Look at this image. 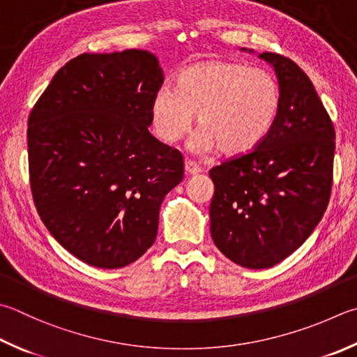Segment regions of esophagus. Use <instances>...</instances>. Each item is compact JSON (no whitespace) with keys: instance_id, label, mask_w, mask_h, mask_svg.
Instances as JSON below:
<instances>
[{"instance_id":"obj_1","label":"esophagus","mask_w":357,"mask_h":357,"mask_svg":"<svg viewBox=\"0 0 357 357\" xmlns=\"http://www.w3.org/2000/svg\"><path fill=\"white\" fill-rule=\"evenodd\" d=\"M185 171H186L188 176H196V174H199L202 171V167L196 163V161L186 160L185 161Z\"/></svg>"}]
</instances>
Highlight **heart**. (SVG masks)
Instances as JSON below:
<instances>
[{
	"label": "heart",
	"mask_w": 357,
	"mask_h": 357,
	"mask_svg": "<svg viewBox=\"0 0 357 357\" xmlns=\"http://www.w3.org/2000/svg\"><path fill=\"white\" fill-rule=\"evenodd\" d=\"M280 102V85L268 71L227 60H202L177 74L176 90H157L151 121L155 135L174 144L190 132L197 115V151L218 147L225 155H242L271 132Z\"/></svg>",
	"instance_id": "b5f03b06"
}]
</instances>
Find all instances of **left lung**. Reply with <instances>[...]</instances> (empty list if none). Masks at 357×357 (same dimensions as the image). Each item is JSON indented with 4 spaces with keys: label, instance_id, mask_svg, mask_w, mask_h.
I'll use <instances>...</instances> for the list:
<instances>
[{
    "label": "left lung",
    "instance_id": "1",
    "mask_svg": "<svg viewBox=\"0 0 357 357\" xmlns=\"http://www.w3.org/2000/svg\"><path fill=\"white\" fill-rule=\"evenodd\" d=\"M278 77L281 102L267 137L250 152L214 166L211 238L247 268H267L311 236L333 186L334 126L305 71L262 52Z\"/></svg>",
    "mask_w": 357,
    "mask_h": 357
}]
</instances>
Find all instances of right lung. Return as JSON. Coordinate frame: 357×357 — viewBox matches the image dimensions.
I'll list each match as a JSON object with an SVG mask.
<instances>
[{"mask_svg":"<svg viewBox=\"0 0 357 357\" xmlns=\"http://www.w3.org/2000/svg\"><path fill=\"white\" fill-rule=\"evenodd\" d=\"M163 79L143 50L80 54L31 110L33 204L59 244L86 264L119 268L144 255L161 202L183 180L181 153L149 132Z\"/></svg>","mask_w":357,"mask_h":357,"instance_id":"right-lung-1","label":"right lung"}]
</instances>
